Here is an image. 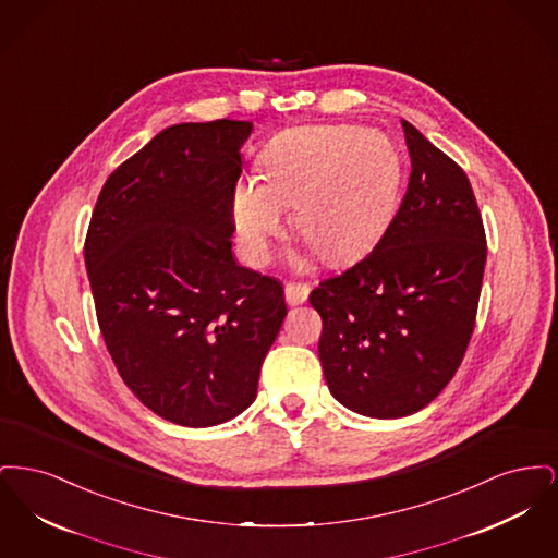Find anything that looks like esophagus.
I'll list each match as a JSON object with an SVG mask.
<instances>
[{"instance_id":"1","label":"esophagus","mask_w":558,"mask_h":558,"mask_svg":"<svg viewBox=\"0 0 558 558\" xmlns=\"http://www.w3.org/2000/svg\"><path fill=\"white\" fill-rule=\"evenodd\" d=\"M310 287L307 284H296V282H289L287 287H284V294H287V303L289 305H301V303H305L307 301V296H310Z\"/></svg>"}]
</instances>
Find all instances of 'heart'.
<instances>
[{"label": "heart", "mask_w": 558, "mask_h": 558, "mask_svg": "<svg viewBox=\"0 0 558 558\" xmlns=\"http://www.w3.org/2000/svg\"><path fill=\"white\" fill-rule=\"evenodd\" d=\"M401 159L385 133L353 125L294 128L266 150L264 178L240 180L232 211L244 253L266 264L294 205V230L324 262L366 248L391 219Z\"/></svg>", "instance_id": "obj_1"}]
</instances>
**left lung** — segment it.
I'll list each match as a JSON object with an SVG mask.
<instances>
[{"instance_id": "8db88e82", "label": "left lung", "mask_w": 558, "mask_h": 558, "mask_svg": "<svg viewBox=\"0 0 558 558\" xmlns=\"http://www.w3.org/2000/svg\"><path fill=\"white\" fill-rule=\"evenodd\" d=\"M401 125L412 173L399 211L371 255L310 294L326 385L371 418L410 416L450 383L475 328L487 257L466 173Z\"/></svg>"}]
</instances>
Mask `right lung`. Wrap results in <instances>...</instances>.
<instances>
[{
    "instance_id": "1",
    "label": "right lung",
    "mask_w": 558,
    "mask_h": 558,
    "mask_svg": "<svg viewBox=\"0 0 558 558\" xmlns=\"http://www.w3.org/2000/svg\"><path fill=\"white\" fill-rule=\"evenodd\" d=\"M248 121L157 133L102 187L85 267L108 353L148 410L221 425L257 398L287 318L276 278L236 264L232 196Z\"/></svg>"
}]
</instances>
